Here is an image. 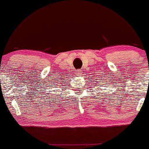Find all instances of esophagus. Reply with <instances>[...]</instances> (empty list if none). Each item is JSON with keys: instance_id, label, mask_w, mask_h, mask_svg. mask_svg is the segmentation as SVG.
<instances>
[{"instance_id": "obj_1", "label": "esophagus", "mask_w": 149, "mask_h": 149, "mask_svg": "<svg viewBox=\"0 0 149 149\" xmlns=\"http://www.w3.org/2000/svg\"><path fill=\"white\" fill-rule=\"evenodd\" d=\"M77 74H78V76H81V75H82V71H81L80 70H77Z\"/></svg>"}]
</instances>
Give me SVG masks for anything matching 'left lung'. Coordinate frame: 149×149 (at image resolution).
Instances as JSON below:
<instances>
[{"label":"left lung","mask_w":149,"mask_h":149,"mask_svg":"<svg viewBox=\"0 0 149 149\" xmlns=\"http://www.w3.org/2000/svg\"><path fill=\"white\" fill-rule=\"evenodd\" d=\"M101 80H98V81H97V80H94V82H93V83H95H95H99V82H101ZM111 83H112V82H111Z\"/></svg>","instance_id":"1"}]
</instances>
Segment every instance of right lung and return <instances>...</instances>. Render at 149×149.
<instances>
[{
    "label": "right lung",
    "instance_id": "right-lung-1",
    "mask_svg": "<svg viewBox=\"0 0 149 149\" xmlns=\"http://www.w3.org/2000/svg\"><path fill=\"white\" fill-rule=\"evenodd\" d=\"M62 79V78H61V79H60V80H61V81H59V79H54V80H56V81H54V85H56V83H57V84H60V85H64V81H63V79ZM64 80H67V79H64ZM58 82H60L59 84L58 83ZM51 83H54V82H51ZM66 84H67V83H66ZM56 86H58V85H57ZM65 86L67 87V85H65ZM50 96H51V95H50ZM49 98H50V97H49Z\"/></svg>",
    "mask_w": 149,
    "mask_h": 149
}]
</instances>
